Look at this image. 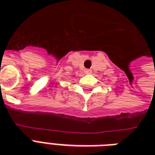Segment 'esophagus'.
<instances>
[{"instance_id": "esophagus-1", "label": "esophagus", "mask_w": 155, "mask_h": 155, "mask_svg": "<svg viewBox=\"0 0 155 155\" xmlns=\"http://www.w3.org/2000/svg\"><path fill=\"white\" fill-rule=\"evenodd\" d=\"M84 71H85V73H86V74H91V73H92V71L90 70V69H86Z\"/></svg>"}]
</instances>
